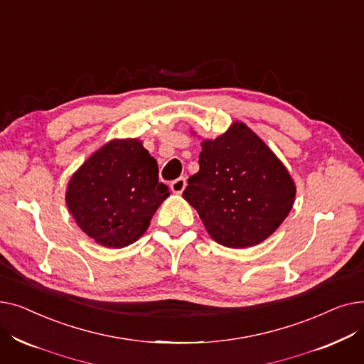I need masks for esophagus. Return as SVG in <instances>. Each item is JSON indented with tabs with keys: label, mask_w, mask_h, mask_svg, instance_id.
<instances>
[{
	"label": "esophagus",
	"mask_w": 364,
	"mask_h": 364,
	"mask_svg": "<svg viewBox=\"0 0 364 364\" xmlns=\"http://www.w3.org/2000/svg\"><path fill=\"white\" fill-rule=\"evenodd\" d=\"M186 186H187V181H186V178L184 177H180V178H177V180H174L171 183V190L174 193H181L183 190L186 188Z\"/></svg>",
	"instance_id": "obj_1"
}]
</instances>
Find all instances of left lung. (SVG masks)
<instances>
[{
    "label": "left lung",
    "mask_w": 364,
    "mask_h": 364,
    "mask_svg": "<svg viewBox=\"0 0 364 364\" xmlns=\"http://www.w3.org/2000/svg\"><path fill=\"white\" fill-rule=\"evenodd\" d=\"M187 183L184 199L227 247L265 240L288 217L296 192L288 169L242 122L202 143L199 171Z\"/></svg>",
    "instance_id": "obj_1"
}]
</instances>
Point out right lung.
<instances>
[{
	"instance_id": "obj_1",
	"label": "right lung",
	"mask_w": 364,
	"mask_h": 364,
	"mask_svg": "<svg viewBox=\"0 0 364 364\" xmlns=\"http://www.w3.org/2000/svg\"><path fill=\"white\" fill-rule=\"evenodd\" d=\"M169 196L156 159L136 139L113 140L72 176L66 203L81 230L105 247H124L147 230Z\"/></svg>"
}]
</instances>
